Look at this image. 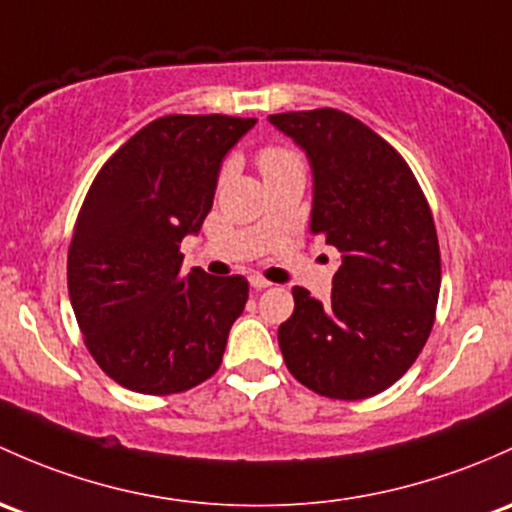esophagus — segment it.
Wrapping results in <instances>:
<instances>
[{"instance_id": "esophagus-1", "label": "esophagus", "mask_w": 512, "mask_h": 512, "mask_svg": "<svg viewBox=\"0 0 512 512\" xmlns=\"http://www.w3.org/2000/svg\"><path fill=\"white\" fill-rule=\"evenodd\" d=\"M250 287L252 289H267V287H272V284L267 282L265 277H260V274H252V277H250Z\"/></svg>"}]
</instances>
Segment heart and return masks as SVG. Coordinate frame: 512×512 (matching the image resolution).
I'll use <instances>...</instances> for the list:
<instances>
[{
    "instance_id": "heart-1",
    "label": "heart",
    "mask_w": 512,
    "mask_h": 512,
    "mask_svg": "<svg viewBox=\"0 0 512 512\" xmlns=\"http://www.w3.org/2000/svg\"><path fill=\"white\" fill-rule=\"evenodd\" d=\"M257 164H260L262 174H279V171H289V169H301V161L294 152L284 147H267L262 149L260 157H257Z\"/></svg>"
}]
</instances>
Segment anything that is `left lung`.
I'll use <instances>...</instances> for the list:
<instances>
[{"instance_id":"obj_1","label":"left lung","mask_w":512,"mask_h":512,"mask_svg":"<svg viewBox=\"0 0 512 512\" xmlns=\"http://www.w3.org/2000/svg\"><path fill=\"white\" fill-rule=\"evenodd\" d=\"M314 174L309 230L341 252L331 301L294 287L279 326L289 373L333 400H365L402 378L434 326L437 228L407 161L363 122L333 107L270 115Z\"/></svg>"}]
</instances>
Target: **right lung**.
Wrapping results in <instances>:
<instances>
[{"instance_id":"right-lung-1","label":"right lung","mask_w":512,"mask_h":512,"mask_svg":"<svg viewBox=\"0 0 512 512\" xmlns=\"http://www.w3.org/2000/svg\"><path fill=\"white\" fill-rule=\"evenodd\" d=\"M257 120L166 115L95 176L68 250V294L95 363L144 395L208 380L247 301V279L181 272L186 235L211 213L220 164Z\"/></svg>"}]
</instances>
